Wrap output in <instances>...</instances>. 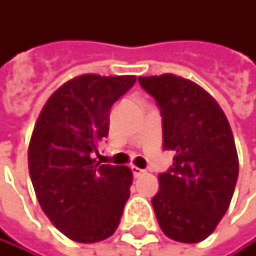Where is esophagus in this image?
<instances>
[{"label":"esophagus","mask_w":256,"mask_h":256,"mask_svg":"<svg viewBox=\"0 0 256 256\" xmlns=\"http://www.w3.org/2000/svg\"><path fill=\"white\" fill-rule=\"evenodd\" d=\"M130 170H132V174H134V176L135 178H138V176H141L146 170H142V169H140V167H136V166H132L130 167Z\"/></svg>","instance_id":"34e87169"}]
</instances>
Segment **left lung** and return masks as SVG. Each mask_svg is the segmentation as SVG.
Returning <instances> with one entry per match:
<instances>
[{
  "mask_svg": "<svg viewBox=\"0 0 256 256\" xmlns=\"http://www.w3.org/2000/svg\"><path fill=\"white\" fill-rule=\"evenodd\" d=\"M162 116V147L174 166L160 174L152 206L166 236L200 242L218 226L235 190L238 155L220 104L202 87L172 74L140 76Z\"/></svg>",
  "mask_w": 256,
  "mask_h": 256,
  "instance_id": "obj_1",
  "label": "left lung"
}]
</instances>
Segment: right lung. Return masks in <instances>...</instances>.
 <instances>
[{
    "label": "right lung",
    "mask_w": 256,
    "mask_h": 256,
    "mask_svg": "<svg viewBox=\"0 0 256 256\" xmlns=\"http://www.w3.org/2000/svg\"><path fill=\"white\" fill-rule=\"evenodd\" d=\"M136 76L80 75L47 100L28 144V174L41 209L76 242H98L116 230L130 195L126 166L94 158L109 134L110 107Z\"/></svg>",
    "instance_id": "add662e5"
}]
</instances>
